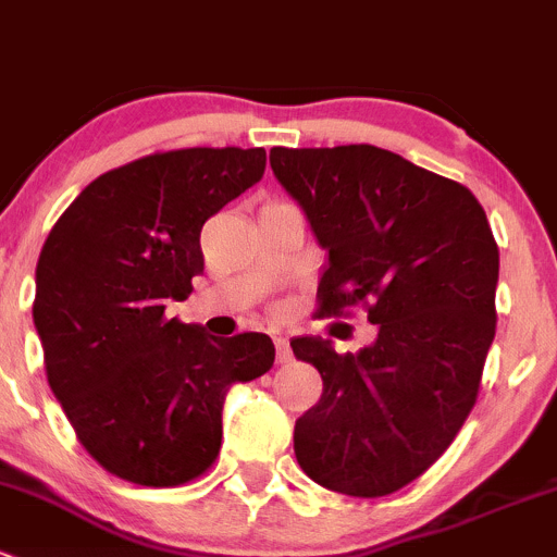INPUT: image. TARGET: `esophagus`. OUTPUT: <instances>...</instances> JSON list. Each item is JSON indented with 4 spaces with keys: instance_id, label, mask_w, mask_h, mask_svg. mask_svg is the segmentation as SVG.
Wrapping results in <instances>:
<instances>
[{
    "instance_id": "1",
    "label": "esophagus",
    "mask_w": 557,
    "mask_h": 557,
    "mask_svg": "<svg viewBox=\"0 0 557 557\" xmlns=\"http://www.w3.org/2000/svg\"><path fill=\"white\" fill-rule=\"evenodd\" d=\"M273 343H276V362H278V364L289 362V359H292L289 343H286L284 337H273Z\"/></svg>"
}]
</instances>
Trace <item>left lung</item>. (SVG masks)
I'll return each instance as SVG.
<instances>
[{
	"instance_id": "obj_1",
	"label": "left lung",
	"mask_w": 557,
	"mask_h": 557,
	"mask_svg": "<svg viewBox=\"0 0 557 557\" xmlns=\"http://www.w3.org/2000/svg\"><path fill=\"white\" fill-rule=\"evenodd\" d=\"M271 169L326 251L321 317L367 302L377 337L292 351L324 381L295 456L324 488L375 498L421 478L474 407L496 335L498 249L467 187L372 145L273 147Z\"/></svg>"
}]
</instances>
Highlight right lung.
<instances>
[{
	"mask_svg": "<svg viewBox=\"0 0 557 557\" xmlns=\"http://www.w3.org/2000/svg\"><path fill=\"white\" fill-rule=\"evenodd\" d=\"M262 174V147L147 154L90 182L45 240L32 311L48 383L83 448L128 483L203 474L227 392L273 367L262 332L165 319L203 273V222Z\"/></svg>",
	"mask_w": 557,
	"mask_h": 557,
	"instance_id": "obj_1",
	"label": "right lung"
}]
</instances>
